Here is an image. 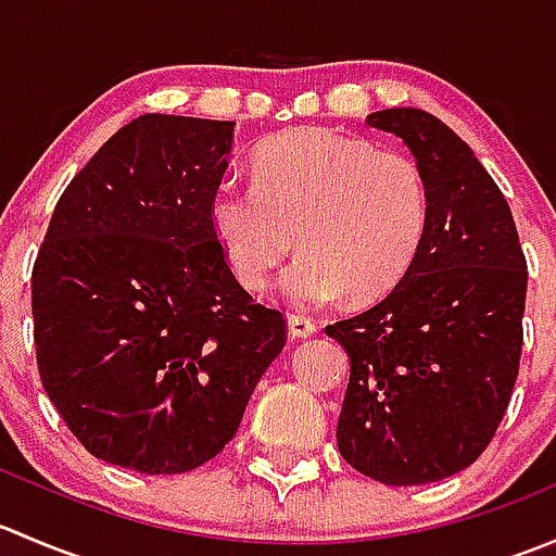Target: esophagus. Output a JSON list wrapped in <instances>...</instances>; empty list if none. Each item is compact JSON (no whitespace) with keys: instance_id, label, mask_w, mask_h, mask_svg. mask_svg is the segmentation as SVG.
Here are the masks:
<instances>
[{"instance_id":"esophagus-1","label":"esophagus","mask_w":556,"mask_h":556,"mask_svg":"<svg viewBox=\"0 0 556 556\" xmlns=\"http://www.w3.org/2000/svg\"><path fill=\"white\" fill-rule=\"evenodd\" d=\"M288 333L290 339H309L317 333V325L304 314H288Z\"/></svg>"}]
</instances>
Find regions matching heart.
<instances>
[{
	"label": "heart",
	"instance_id": "b5f03b06",
	"mask_svg": "<svg viewBox=\"0 0 556 556\" xmlns=\"http://www.w3.org/2000/svg\"><path fill=\"white\" fill-rule=\"evenodd\" d=\"M210 226L233 277L261 290L299 242L279 295L301 309L371 301L408 274L430 226L414 159L333 128H293L255 153V182L223 179Z\"/></svg>",
	"mask_w": 556,
	"mask_h": 556
}]
</instances>
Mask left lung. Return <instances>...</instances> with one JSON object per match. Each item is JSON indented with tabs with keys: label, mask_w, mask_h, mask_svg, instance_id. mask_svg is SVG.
I'll list each match as a JSON object with an SVG mask.
<instances>
[{
	"label": "left lung",
	"mask_w": 556,
	"mask_h": 556,
	"mask_svg": "<svg viewBox=\"0 0 556 556\" xmlns=\"http://www.w3.org/2000/svg\"><path fill=\"white\" fill-rule=\"evenodd\" d=\"M366 123L412 150L430 188V226L384 301L325 328L350 355L336 441L368 479L430 484L468 468L506 414L527 263L501 188L446 123L414 106Z\"/></svg>",
	"instance_id": "8db88e82"
}]
</instances>
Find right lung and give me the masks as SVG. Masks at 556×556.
I'll use <instances>...</instances> for the list:
<instances>
[{
    "label": "right lung",
    "instance_id": "add662e5",
    "mask_svg": "<svg viewBox=\"0 0 556 556\" xmlns=\"http://www.w3.org/2000/svg\"><path fill=\"white\" fill-rule=\"evenodd\" d=\"M233 121L142 115L55 204L31 271L37 366L93 457L185 473L233 439L285 346L210 226Z\"/></svg>",
    "mask_w": 556,
    "mask_h": 556
}]
</instances>
